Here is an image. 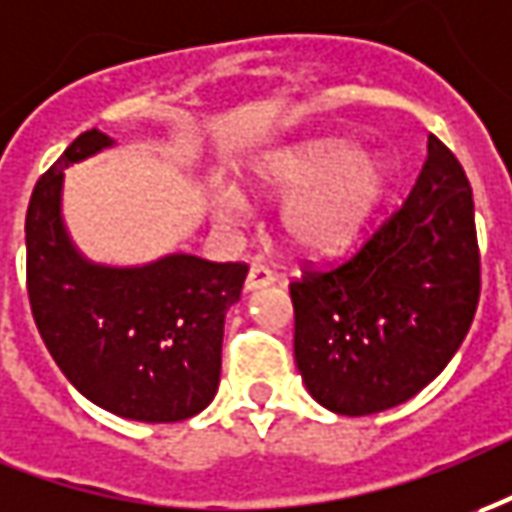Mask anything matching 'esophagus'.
I'll list each match as a JSON object with an SVG mask.
<instances>
[{
  "instance_id": "esophagus-1",
  "label": "esophagus",
  "mask_w": 512,
  "mask_h": 512,
  "mask_svg": "<svg viewBox=\"0 0 512 512\" xmlns=\"http://www.w3.org/2000/svg\"><path fill=\"white\" fill-rule=\"evenodd\" d=\"M274 283V271L266 269L263 263H252L249 274H246V291H257V288H266Z\"/></svg>"
}]
</instances>
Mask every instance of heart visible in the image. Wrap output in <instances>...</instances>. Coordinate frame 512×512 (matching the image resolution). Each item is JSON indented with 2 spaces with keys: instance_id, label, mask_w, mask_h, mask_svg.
<instances>
[{
  "instance_id": "b5f03b06",
  "label": "heart",
  "mask_w": 512,
  "mask_h": 512,
  "mask_svg": "<svg viewBox=\"0 0 512 512\" xmlns=\"http://www.w3.org/2000/svg\"><path fill=\"white\" fill-rule=\"evenodd\" d=\"M255 187L285 198L283 238L302 255L328 257L344 252L370 224L389 187V165L364 156L344 139H322L269 156L255 170ZM246 196L227 187L215 201L221 221H241Z\"/></svg>"
}]
</instances>
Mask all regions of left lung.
Wrapping results in <instances>:
<instances>
[{
	"instance_id": "obj_1",
	"label": "left lung",
	"mask_w": 512,
	"mask_h": 512,
	"mask_svg": "<svg viewBox=\"0 0 512 512\" xmlns=\"http://www.w3.org/2000/svg\"><path fill=\"white\" fill-rule=\"evenodd\" d=\"M474 193L457 156H429L401 210L356 255L291 283L294 361L316 403L361 417L446 370L479 302Z\"/></svg>"
}]
</instances>
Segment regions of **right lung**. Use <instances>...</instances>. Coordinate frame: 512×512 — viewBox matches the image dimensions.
Masks as SVG:
<instances>
[{
	"label": "right lung",
	"mask_w": 512,
	"mask_h": 512,
	"mask_svg": "<svg viewBox=\"0 0 512 512\" xmlns=\"http://www.w3.org/2000/svg\"><path fill=\"white\" fill-rule=\"evenodd\" d=\"M111 145L92 128L38 179L24 221L30 308L83 398L125 420L176 423L218 392L224 316L249 266L182 252L128 269L86 260L61 218L64 170Z\"/></svg>",
	"instance_id": "obj_1"
}]
</instances>
